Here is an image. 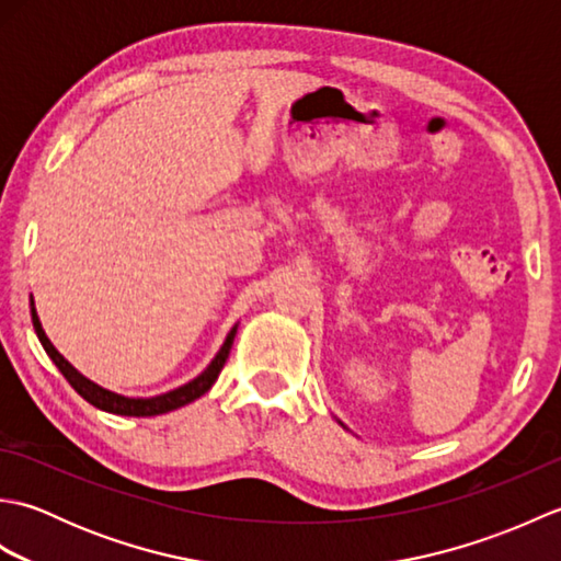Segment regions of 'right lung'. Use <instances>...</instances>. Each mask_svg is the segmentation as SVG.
Listing matches in <instances>:
<instances>
[{
  "mask_svg": "<svg viewBox=\"0 0 561 561\" xmlns=\"http://www.w3.org/2000/svg\"><path fill=\"white\" fill-rule=\"evenodd\" d=\"M31 318H33V328H35V335H38L41 344L45 347L47 356L55 362V366L59 368V374H62L69 386L75 388L79 396L91 402L93 408H99L103 412H113V414H125V416H153V414H163V412H171V410H178L183 408V404L197 400L199 396H205V392L214 386V380H217V376L221 374V368L226 364V359H229V352H231V344H233V337H236V325L231 328L229 335H226V342L221 344L219 354L214 356L211 364L202 371L195 380H190V383L175 388L171 392H163V396H157V398H125V396H117V392H111L105 390L96 383H91L89 378H83L75 366H71L62 354H59L53 342L47 340L45 330L41 325L38 320V313H35V306H33V299H31Z\"/></svg>",
  "mask_w": 561,
  "mask_h": 561,
  "instance_id": "right-lung-1",
  "label": "right lung"
}]
</instances>
